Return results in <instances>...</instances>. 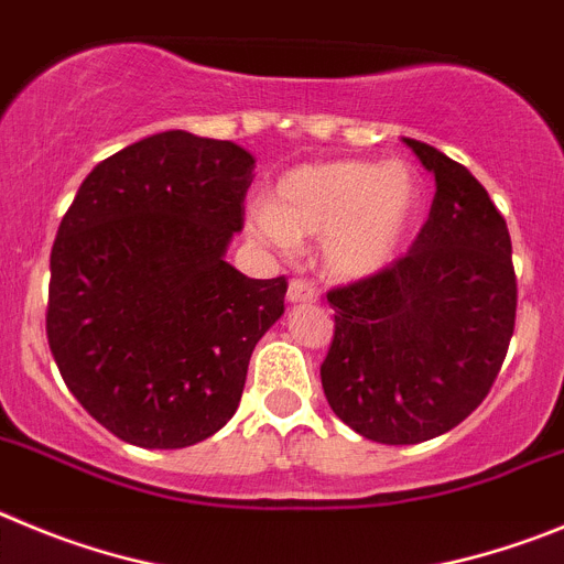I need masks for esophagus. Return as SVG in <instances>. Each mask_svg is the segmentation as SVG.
<instances>
[{
    "instance_id": "obj_1",
    "label": "esophagus",
    "mask_w": 564,
    "mask_h": 564,
    "mask_svg": "<svg viewBox=\"0 0 564 564\" xmlns=\"http://www.w3.org/2000/svg\"><path fill=\"white\" fill-rule=\"evenodd\" d=\"M286 297L289 303H317V286L312 281H306V278H294L289 283Z\"/></svg>"
}]
</instances>
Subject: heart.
<instances>
[{
    "mask_svg": "<svg viewBox=\"0 0 564 564\" xmlns=\"http://www.w3.org/2000/svg\"><path fill=\"white\" fill-rule=\"evenodd\" d=\"M419 210V180L402 162L332 160L283 174L270 205L250 207L247 227L278 250L319 238L328 275L362 281L402 256Z\"/></svg>",
    "mask_w": 564,
    "mask_h": 564,
    "instance_id": "heart-1",
    "label": "heart"
}]
</instances>
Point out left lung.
Instances as JSON below:
<instances>
[{"label":"left lung","instance_id":"obj_1","mask_svg":"<svg viewBox=\"0 0 564 564\" xmlns=\"http://www.w3.org/2000/svg\"><path fill=\"white\" fill-rule=\"evenodd\" d=\"M435 176L427 225L404 258L328 292L334 337L319 365L339 421L377 444H421L478 408L517 317L506 219L460 162L404 137Z\"/></svg>","mask_w":564,"mask_h":564}]
</instances>
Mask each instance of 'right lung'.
<instances>
[{
  "label": "right lung",
  "instance_id": "add662e5",
  "mask_svg": "<svg viewBox=\"0 0 564 564\" xmlns=\"http://www.w3.org/2000/svg\"><path fill=\"white\" fill-rule=\"evenodd\" d=\"M250 151L151 134L80 182L50 252L47 339L61 377L120 441L182 449L236 413L286 278L225 261L245 227Z\"/></svg>",
  "mask_w": 564,
  "mask_h": 564
}]
</instances>
